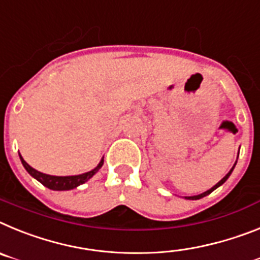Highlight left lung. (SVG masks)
<instances>
[{
    "mask_svg": "<svg viewBox=\"0 0 260 260\" xmlns=\"http://www.w3.org/2000/svg\"><path fill=\"white\" fill-rule=\"evenodd\" d=\"M234 166H236V165H234ZM234 166H233V168H232V170H230L229 173H228L226 175H225V177L222 178V179H221L220 182H218L217 184H216V186H213V187H212L211 189H208V191H205L204 193H200V195H196V196H189V198H187V199H191V200H198V199H202V198H204V196L209 195V193H211L212 191H214V189L217 188V187H220L221 184H222V183H225V182H226V179H228V178H229V175H230V174H232V171H233Z\"/></svg>",
    "mask_w": 260,
    "mask_h": 260,
    "instance_id": "8db88e82",
    "label": "left lung"
}]
</instances>
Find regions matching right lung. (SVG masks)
I'll return each instance as SVG.
<instances>
[{
    "label": "right lung",
    "mask_w": 260,
    "mask_h": 260,
    "mask_svg": "<svg viewBox=\"0 0 260 260\" xmlns=\"http://www.w3.org/2000/svg\"><path fill=\"white\" fill-rule=\"evenodd\" d=\"M19 157H21V161H22V164H23L24 169L28 171V174H30V175H32L35 179L39 180L43 186L48 187L49 189H55V191H65V189H73V188H76L77 186L83 184L85 182H87V180H89L90 178H91L92 175H94V174H95L96 171L99 170V169L102 168V165H103V159H102V161L99 162V165L96 166L95 169H94V170L87 171V173H85V174H80V175H73V177H53V175L43 174V173H40V171L35 170V169L31 168L30 165L24 161L23 158H22V155H19Z\"/></svg>",
    "instance_id": "add662e5"
}]
</instances>
